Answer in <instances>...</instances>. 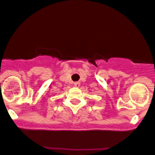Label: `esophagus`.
I'll return each mask as SVG.
<instances>
[{
  "mask_svg": "<svg viewBox=\"0 0 155 155\" xmlns=\"http://www.w3.org/2000/svg\"><path fill=\"white\" fill-rule=\"evenodd\" d=\"M74 85H75V86L79 87V82H74Z\"/></svg>",
  "mask_w": 155,
  "mask_h": 155,
  "instance_id": "esophagus-1",
  "label": "esophagus"
}]
</instances>
